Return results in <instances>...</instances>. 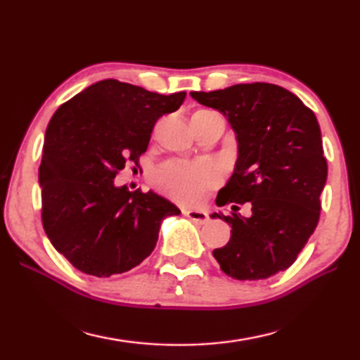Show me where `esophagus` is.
Instances as JSON below:
<instances>
[{"instance_id": "obj_1", "label": "esophagus", "mask_w": 360, "mask_h": 360, "mask_svg": "<svg viewBox=\"0 0 360 360\" xmlns=\"http://www.w3.org/2000/svg\"><path fill=\"white\" fill-rule=\"evenodd\" d=\"M184 216L197 224L208 222V214H206V211L202 210H184Z\"/></svg>"}]
</instances>
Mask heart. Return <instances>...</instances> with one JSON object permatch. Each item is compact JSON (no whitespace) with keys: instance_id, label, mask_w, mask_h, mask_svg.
<instances>
[{"instance_id":"obj_1","label":"heart","mask_w":360,"mask_h":360,"mask_svg":"<svg viewBox=\"0 0 360 360\" xmlns=\"http://www.w3.org/2000/svg\"><path fill=\"white\" fill-rule=\"evenodd\" d=\"M197 112H203L197 111ZM217 182L216 169L206 163H184L172 162L158 168L152 176V184L158 191L169 195L182 203H193Z\"/></svg>"}]
</instances>
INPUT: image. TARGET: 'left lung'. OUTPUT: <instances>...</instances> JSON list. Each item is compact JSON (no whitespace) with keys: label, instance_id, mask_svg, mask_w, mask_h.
Segmentation results:
<instances>
[{"label":"left lung","instance_id":"left-lung-1","mask_svg":"<svg viewBox=\"0 0 360 360\" xmlns=\"http://www.w3.org/2000/svg\"><path fill=\"white\" fill-rule=\"evenodd\" d=\"M200 105L227 117L238 141L233 174L217 193V206H251V216L211 217L231 225L230 241L212 251L225 275L266 279L288 268L313 235L321 214L327 160L311 109L275 84H236L191 92Z\"/></svg>","mask_w":360,"mask_h":360}]
</instances>
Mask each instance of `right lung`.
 <instances>
[{"mask_svg":"<svg viewBox=\"0 0 360 360\" xmlns=\"http://www.w3.org/2000/svg\"><path fill=\"white\" fill-rule=\"evenodd\" d=\"M184 98L105 79L52 115L39 167L42 227L85 275L108 278L139 265L154 251L163 219L181 212L154 192L117 187L114 178L129 163L138 167L155 122Z\"/></svg>","mask_w":360,"mask_h":360,"instance_id":"obj_1","label":"right lung"}]
</instances>
